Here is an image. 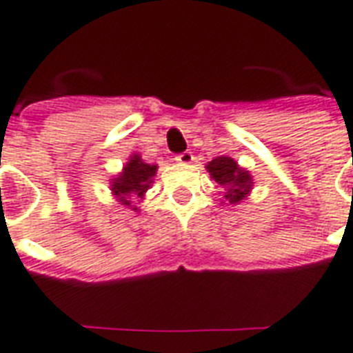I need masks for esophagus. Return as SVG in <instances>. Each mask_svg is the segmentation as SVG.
<instances>
[{"label": "esophagus", "mask_w": 353, "mask_h": 353, "mask_svg": "<svg viewBox=\"0 0 353 353\" xmlns=\"http://www.w3.org/2000/svg\"><path fill=\"white\" fill-rule=\"evenodd\" d=\"M176 161L179 162V164H191V162L194 161V154H192L191 151H183V153L177 154Z\"/></svg>", "instance_id": "obj_1"}]
</instances>
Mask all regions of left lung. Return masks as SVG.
I'll use <instances>...</instances> for the list:
<instances>
[{
  "label": "left lung",
  "instance_id": "left-lung-1",
  "mask_svg": "<svg viewBox=\"0 0 353 353\" xmlns=\"http://www.w3.org/2000/svg\"><path fill=\"white\" fill-rule=\"evenodd\" d=\"M206 170L214 177L215 183L225 189V199L229 204H238L250 194L253 187V177L250 172L238 166V162L230 157H217L208 162Z\"/></svg>",
  "mask_w": 353,
  "mask_h": 353
}]
</instances>
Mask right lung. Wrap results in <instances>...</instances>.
Segmentation results:
<instances>
[{
    "mask_svg": "<svg viewBox=\"0 0 353 353\" xmlns=\"http://www.w3.org/2000/svg\"><path fill=\"white\" fill-rule=\"evenodd\" d=\"M157 174L154 164H147L141 161L139 154H132L130 161L124 164L123 172L111 181V191L115 194V199L130 206L132 199H143L147 189L153 183V177ZM138 210V208H134Z\"/></svg>",
    "mask_w": 353,
    "mask_h": 353,
    "instance_id": "1",
    "label": "right lung"
}]
</instances>
